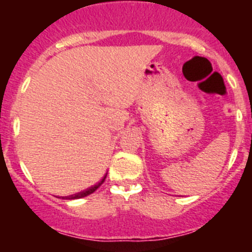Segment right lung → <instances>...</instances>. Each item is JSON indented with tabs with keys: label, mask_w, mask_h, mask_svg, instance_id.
<instances>
[{
	"label": "right lung",
	"mask_w": 252,
	"mask_h": 252,
	"mask_svg": "<svg viewBox=\"0 0 252 252\" xmlns=\"http://www.w3.org/2000/svg\"><path fill=\"white\" fill-rule=\"evenodd\" d=\"M106 177H107V174L104 175V177H103V179H102L101 182H99V183H97V184H95V186L91 187V188H88V189H87V190H83V192H79V193H77V194L68 195V197H65V199H78V198H83V197H86V195H90V194H92L93 192H95V190H97V189H98L99 187L102 186V184H103V182H104V179H106Z\"/></svg>",
	"instance_id": "1"
}]
</instances>
